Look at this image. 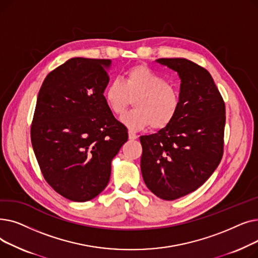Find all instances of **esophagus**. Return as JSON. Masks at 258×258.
Segmentation results:
<instances>
[{"instance_id": "34e87169", "label": "esophagus", "mask_w": 258, "mask_h": 258, "mask_svg": "<svg viewBox=\"0 0 258 258\" xmlns=\"http://www.w3.org/2000/svg\"><path fill=\"white\" fill-rule=\"evenodd\" d=\"M137 135L135 134V133H133V132H128V139L130 140H135V139H137Z\"/></svg>"}]
</instances>
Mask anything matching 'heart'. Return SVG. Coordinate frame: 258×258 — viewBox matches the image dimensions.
Masks as SVG:
<instances>
[{"instance_id": "obj_1", "label": "heart", "mask_w": 258, "mask_h": 258, "mask_svg": "<svg viewBox=\"0 0 258 258\" xmlns=\"http://www.w3.org/2000/svg\"><path fill=\"white\" fill-rule=\"evenodd\" d=\"M103 98L108 110L117 116L123 114L134 99L135 108L121 121L136 131L168 126L178 115L181 104L179 89L145 64L130 68L122 81L112 80L103 91Z\"/></svg>"}]
</instances>
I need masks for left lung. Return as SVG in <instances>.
Returning <instances> with one entry per match:
<instances>
[{"label": "left lung", "instance_id": "8db88e82", "mask_svg": "<svg viewBox=\"0 0 258 258\" xmlns=\"http://www.w3.org/2000/svg\"><path fill=\"white\" fill-rule=\"evenodd\" d=\"M157 61L178 72L181 104L171 123L141 136V172L150 190L166 201L204 184L224 154L226 107L210 73L185 58Z\"/></svg>", "mask_w": 258, "mask_h": 258}]
</instances>
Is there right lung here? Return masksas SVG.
<instances>
[{
    "mask_svg": "<svg viewBox=\"0 0 258 258\" xmlns=\"http://www.w3.org/2000/svg\"><path fill=\"white\" fill-rule=\"evenodd\" d=\"M110 64L71 58L47 75L38 92L30 131L37 163L54 190L74 202L103 190L111 162L128 138L103 98Z\"/></svg>",
    "mask_w": 258,
    "mask_h": 258,
    "instance_id": "add662e5",
    "label": "right lung"
}]
</instances>
